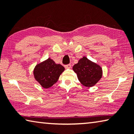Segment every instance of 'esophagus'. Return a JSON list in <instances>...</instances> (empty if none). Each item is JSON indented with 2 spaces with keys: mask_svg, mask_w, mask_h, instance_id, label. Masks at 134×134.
Returning <instances> with one entry per match:
<instances>
[{
  "mask_svg": "<svg viewBox=\"0 0 134 134\" xmlns=\"http://www.w3.org/2000/svg\"><path fill=\"white\" fill-rule=\"evenodd\" d=\"M64 67H65V69H70V68H71V64H69L65 65Z\"/></svg>",
  "mask_w": 134,
  "mask_h": 134,
  "instance_id": "34e87169",
  "label": "esophagus"
}]
</instances>
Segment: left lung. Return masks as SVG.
I'll return each instance as SVG.
<instances>
[{"label": "left lung", "instance_id": "1", "mask_svg": "<svg viewBox=\"0 0 134 134\" xmlns=\"http://www.w3.org/2000/svg\"><path fill=\"white\" fill-rule=\"evenodd\" d=\"M81 85L87 87L94 86L102 77L103 71L99 64L83 57L72 67Z\"/></svg>", "mask_w": 134, "mask_h": 134}]
</instances>
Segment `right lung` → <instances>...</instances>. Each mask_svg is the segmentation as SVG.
Masks as SVG:
<instances>
[{
    "label": "right lung",
    "instance_id": "obj_1",
    "mask_svg": "<svg viewBox=\"0 0 134 134\" xmlns=\"http://www.w3.org/2000/svg\"><path fill=\"white\" fill-rule=\"evenodd\" d=\"M64 67L56 64L53 60L48 58L46 60L35 65L33 70L35 80L44 89H48L58 81Z\"/></svg>",
    "mask_w": 134,
    "mask_h": 134
}]
</instances>
